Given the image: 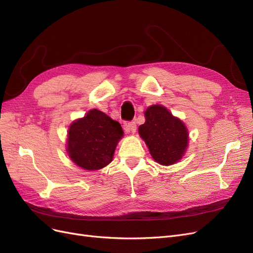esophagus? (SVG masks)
Listing matches in <instances>:
<instances>
[{
  "label": "esophagus",
  "instance_id": "34e87169",
  "mask_svg": "<svg viewBox=\"0 0 253 253\" xmlns=\"http://www.w3.org/2000/svg\"><path fill=\"white\" fill-rule=\"evenodd\" d=\"M125 131L126 133H135L136 132V124L133 121V122H128V124H126L125 126Z\"/></svg>",
  "mask_w": 253,
  "mask_h": 253
}]
</instances>
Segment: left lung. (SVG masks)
<instances>
[{"label": "left lung", "instance_id": "8db88e82", "mask_svg": "<svg viewBox=\"0 0 253 253\" xmlns=\"http://www.w3.org/2000/svg\"><path fill=\"white\" fill-rule=\"evenodd\" d=\"M145 122L138 133L152 158L162 166H171L185 155L189 143L186 125L164 105H151L144 112Z\"/></svg>", "mask_w": 253, "mask_h": 253}]
</instances>
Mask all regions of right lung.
Segmentation results:
<instances>
[{"instance_id": "obj_1", "label": "right lung", "mask_w": 253, "mask_h": 253, "mask_svg": "<svg viewBox=\"0 0 253 253\" xmlns=\"http://www.w3.org/2000/svg\"><path fill=\"white\" fill-rule=\"evenodd\" d=\"M122 137L124 131L118 121L93 109L68 127L66 152L72 162L82 169L100 170L112 163Z\"/></svg>"}]
</instances>
